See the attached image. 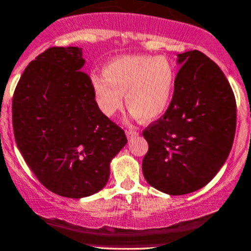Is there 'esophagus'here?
Wrapping results in <instances>:
<instances>
[{
    "label": "esophagus",
    "instance_id": "obj_1",
    "mask_svg": "<svg viewBox=\"0 0 251 251\" xmlns=\"http://www.w3.org/2000/svg\"><path fill=\"white\" fill-rule=\"evenodd\" d=\"M126 134H127L128 138H132V137L137 136V134H138V132H137L134 128H128V129L126 130Z\"/></svg>",
    "mask_w": 251,
    "mask_h": 251
}]
</instances>
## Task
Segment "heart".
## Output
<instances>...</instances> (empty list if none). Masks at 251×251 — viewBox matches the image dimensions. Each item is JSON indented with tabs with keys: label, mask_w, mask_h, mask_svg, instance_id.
Segmentation results:
<instances>
[{
	"label": "heart",
	"mask_w": 251,
	"mask_h": 251,
	"mask_svg": "<svg viewBox=\"0 0 251 251\" xmlns=\"http://www.w3.org/2000/svg\"><path fill=\"white\" fill-rule=\"evenodd\" d=\"M176 70L163 56L129 55L113 59L103 76H93L92 90L99 109L112 117L122 108V94L133 118L143 123L165 114L174 95Z\"/></svg>",
	"instance_id": "1"
}]
</instances>
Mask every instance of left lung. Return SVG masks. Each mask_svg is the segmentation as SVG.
I'll return each mask as SVG.
<instances>
[{
    "mask_svg": "<svg viewBox=\"0 0 251 251\" xmlns=\"http://www.w3.org/2000/svg\"><path fill=\"white\" fill-rule=\"evenodd\" d=\"M177 57L174 97L163 117L143 130L148 152L142 162L146 181L175 196L197 191L216 176L236 128V101L221 69L201 51Z\"/></svg>",
    "mask_w": 251,
    "mask_h": 251,
    "instance_id": "left-lung-1",
    "label": "left lung"
}]
</instances>
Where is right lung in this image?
I'll return each mask as SVG.
<instances>
[{"label": "right lung", "instance_id": "right-lung-1", "mask_svg": "<svg viewBox=\"0 0 251 251\" xmlns=\"http://www.w3.org/2000/svg\"><path fill=\"white\" fill-rule=\"evenodd\" d=\"M80 48H50L32 60L12 99V126L22 157L48 190L69 199L97 194L110 162L127 143L101 113Z\"/></svg>", "mask_w": 251, "mask_h": 251}]
</instances>
